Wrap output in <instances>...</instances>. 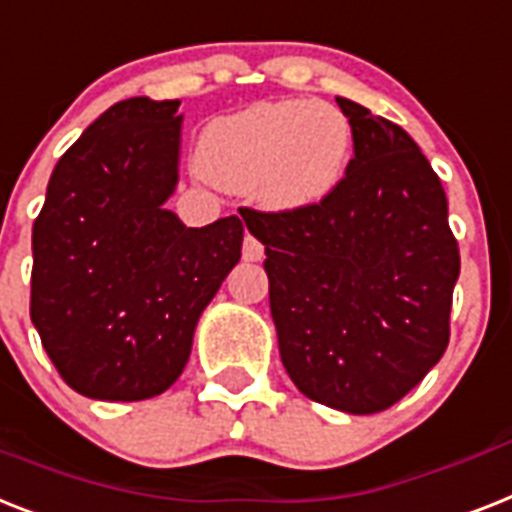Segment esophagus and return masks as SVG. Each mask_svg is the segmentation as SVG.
Instances as JSON below:
<instances>
[{
	"mask_svg": "<svg viewBox=\"0 0 512 512\" xmlns=\"http://www.w3.org/2000/svg\"><path fill=\"white\" fill-rule=\"evenodd\" d=\"M242 255H244V260H247V263H260V260L265 257V249H263V244L257 242L255 236L247 234V236H244Z\"/></svg>",
	"mask_w": 512,
	"mask_h": 512,
	"instance_id": "obj_1",
	"label": "esophagus"
}]
</instances>
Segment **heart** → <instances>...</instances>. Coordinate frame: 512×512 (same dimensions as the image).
<instances>
[{
	"mask_svg": "<svg viewBox=\"0 0 512 512\" xmlns=\"http://www.w3.org/2000/svg\"><path fill=\"white\" fill-rule=\"evenodd\" d=\"M352 155L350 120L313 99L257 102L223 115L199 141V170L234 194H257L273 210L321 205L342 184Z\"/></svg>",
	"mask_w": 512,
	"mask_h": 512,
	"instance_id": "b5f03b06",
	"label": "heart"
}]
</instances>
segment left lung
Here are the masks:
<instances>
[{
	"label": "left lung",
	"instance_id": "8db88e82",
	"mask_svg": "<svg viewBox=\"0 0 512 512\" xmlns=\"http://www.w3.org/2000/svg\"><path fill=\"white\" fill-rule=\"evenodd\" d=\"M355 157L321 205L244 210L265 247L278 352L299 392L350 415L400 402L450 342L458 242L442 181L405 128L336 97Z\"/></svg>",
	"mask_w": 512,
	"mask_h": 512
}]
</instances>
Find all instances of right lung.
<instances>
[{
  "label": "right lung",
  "instance_id": "add662e5",
  "mask_svg": "<svg viewBox=\"0 0 512 512\" xmlns=\"http://www.w3.org/2000/svg\"><path fill=\"white\" fill-rule=\"evenodd\" d=\"M178 99L105 110L54 165L33 223L31 321L70 389L139 402L176 384L205 307L242 257L236 215L189 228L165 207Z\"/></svg>",
  "mask_w": 512,
  "mask_h": 512
}]
</instances>
